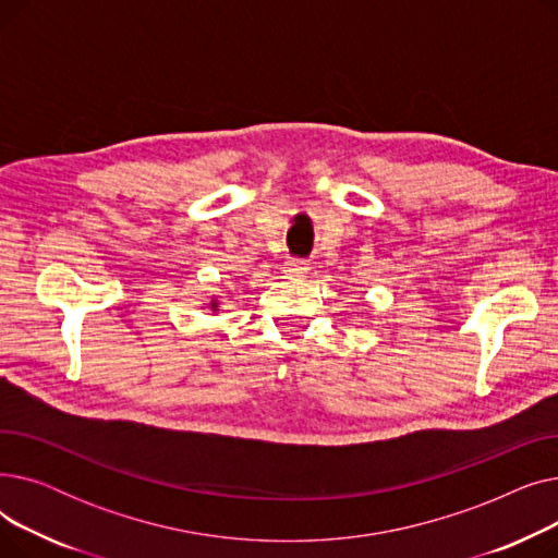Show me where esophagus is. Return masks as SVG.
Segmentation results:
<instances>
[{"instance_id": "esophagus-1", "label": "esophagus", "mask_w": 558, "mask_h": 558, "mask_svg": "<svg viewBox=\"0 0 558 558\" xmlns=\"http://www.w3.org/2000/svg\"><path fill=\"white\" fill-rule=\"evenodd\" d=\"M282 271H284L289 278H305L307 271H310V267H307V262L301 259V257H289V259L284 262Z\"/></svg>"}]
</instances>
